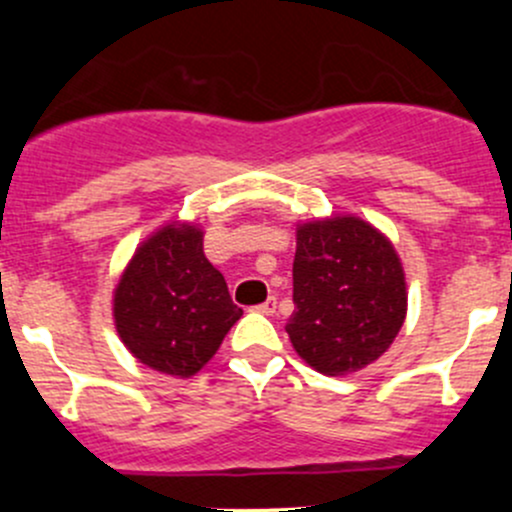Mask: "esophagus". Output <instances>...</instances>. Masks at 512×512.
<instances>
[{
	"instance_id": "34e87169",
	"label": "esophagus",
	"mask_w": 512,
	"mask_h": 512,
	"mask_svg": "<svg viewBox=\"0 0 512 512\" xmlns=\"http://www.w3.org/2000/svg\"><path fill=\"white\" fill-rule=\"evenodd\" d=\"M252 312H260V314H275L277 312V299L270 297L267 302L257 304V307H252Z\"/></svg>"
}]
</instances>
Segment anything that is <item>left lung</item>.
Listing matches in <instances>:
<instances>
[{
    "label": "left lung",
    "instance_id": "obj_1",
    "mask_svg": "<svg viewBox=\"0 0 512 512\" xmlns=\"http://www.w3.org/2000/svg\"><path fill=\"white\" fill-rule=\"evenodd\" d=\"M289 342L312 369L344 376L379 359L406 319V277L389 237L354 215L297 225Z\"/></svg>",
    "mask_w": 512,
    "mask_h": 512
}]
</instances>
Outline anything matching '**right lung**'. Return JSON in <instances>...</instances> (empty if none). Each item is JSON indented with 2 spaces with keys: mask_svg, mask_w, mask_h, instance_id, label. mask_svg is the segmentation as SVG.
Listing matches in <instances>:
<instances>
[{
  "mask_svg": "<svg viewBox=\"0 0 512 512\" xmlns=\"http://www.w3.org/2000/svg\"><path fill=\"white\" fill-rule=\"evenodd\" d=\"M242 309L203 252L198 225L168 223L136 250L113 292V322L141 364L195 376L223 344Z\"/></svg>",
  "mask_w": 512,
  "mask_h": 512,
  "instance_id": "add662e5",
  "label": "right lung"
}]
</instances>
